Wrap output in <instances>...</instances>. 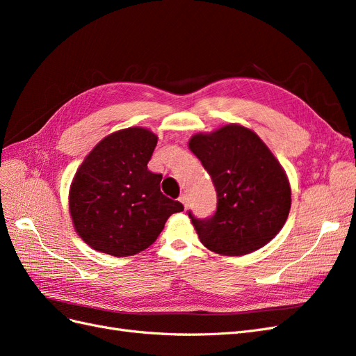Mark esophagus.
Segmentation results:
<instances>
[{"label":"esophagus","instance_id":"esophagus-1","mask_svg":"<svg viewBox=\"0 0 356 356\" xmlns=\"http://www.w3.org/2000/svg\"><path fill=\"white\" fill-rule=\"evenodd\" d=\"M179 202H181L182 204H184V208L187 209V207H188V196H187V195H181V196H179Z\"/></svg>","mask_w":356,"mask_h":356}]
</instances>
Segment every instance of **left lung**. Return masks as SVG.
<instances>
[{"label":"left lung","mask_w":356,"mask_h":356,"mask_svg":"<svg viewBox=\"0 0 356 356\" xmlns=\"http://www.w3.org/2000/svg\"><path fill=\"white\" fill-rule=\"evenodd\" d=\"M188 147L207 169L217 191V209L208 218L188 217L208 250L239 257L260 250L284 227L291 188L282 166L252 131L227 124L197 134Z\"/></svg>","instance_id":"1"}]
</instances>
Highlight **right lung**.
Segmentation results:
<instances>
[{
	"label": "right lung",
	"instance_id": "1",
	"mask_svg": "<svg viewBox=\"0 0 356 356\" xmlns=\"http://www.w3.org/2000/svg\"><path fill=\"white\" fill-rule=\"evenodd\" d=\"M157 136L143 127L111 134L84 159L70 190V212L93 250L129 257L156 242L182 203L160 191L161 174L147 165Z\"/></svg>",
	"mask_w": 356,
	"mask_h": 356
}]
</instances>
